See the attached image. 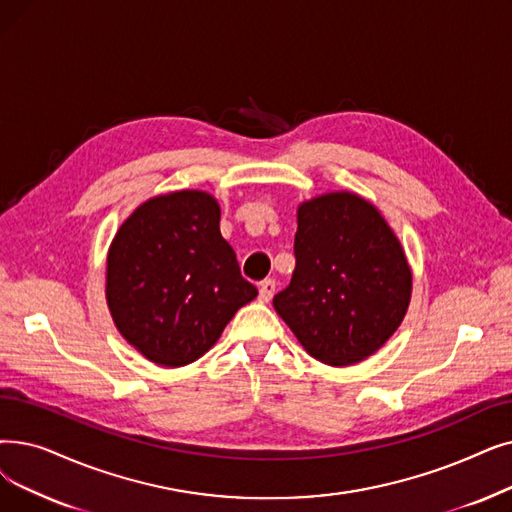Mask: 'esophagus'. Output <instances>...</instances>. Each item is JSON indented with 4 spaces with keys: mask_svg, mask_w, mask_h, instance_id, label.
<instances>
[{
    "mask_svg": "<svg viewBox=\"0 0 512 512\" xmlns=\"http://www.w3.org/2000/svg\"><path fill=\"white\" fill-rule=\"evenodd\" d=\"M274 293H276V282H274L272 278L263 280V282L259 284V299H261L263 303H268V301L274 297Z\"/></svg>",
    "mask_w": 512,
    "mask_h": 512,
    "instance_id": "34e87169",
    "label": "esophagus"
}]
</instances>
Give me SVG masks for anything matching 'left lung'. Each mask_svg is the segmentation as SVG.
I'll use <instances>...</instances> for the list:
<instances>
[{"label":"left lung","instance_id":"left-lung-1","mask_svg":"<svg viewBox=\"0 0 512 512\" xmlns=\"http://www.w3.org/2000/svg\"><path fill=\"white\" fill-rule=\"evenodd\" d=\"M295 259L274 309L311 358L358 364L402 324L412 272L402 244L366 198L328 192L301 203Z\"/></svg>","mask_w":512,"mask_h":512}]
</instances>
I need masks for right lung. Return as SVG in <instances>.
Returning a JSON list of instances; mask_svg holds the SVG:
<instances>
[{"instance_id":"1","label":"right lung","mask_w":512,"mask_h":512,"mask_svg":"<svg viewBox=\"0 0 512 512\" xmlns=\"http://www.w3.org/2000/svg\"><path fill=\"white\" fill-rule=\"evenodd\" d=\"M219 215L203 190L161 194L133 211L110 244V316L123 339L154 364H192L257 297L219 232Z\"/></svg>"}]
</instances>
